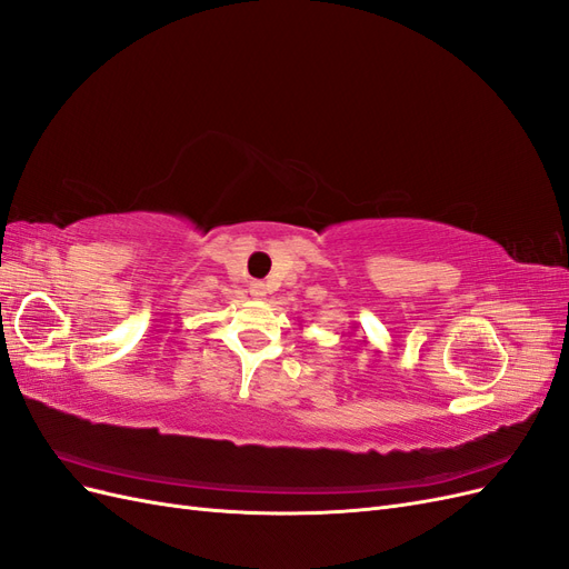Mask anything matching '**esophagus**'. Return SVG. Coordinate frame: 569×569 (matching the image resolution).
Wrapping results in <instances>:
<instances>
[{
  "instance_id": "esophagus-1",
  "label": "esophagus",
  "mask_w": 569,
  "mask_h": 569,
  "mask_svg": "<svg viewBox=\"0 0 569 569\" xmlns=\"http://www.w3.org/2000/svg\"><path fill=\"white\" fill-rule=\"evenodd\" d=\"M249 295H251L253 299H266V297H268V287H266L263 282H251V284H249Z\"/></svg>"
}]
</instances>
